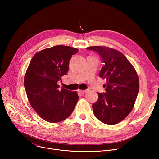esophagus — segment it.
<instances>
[{"label":"esophagus","instance_id":"obj_1","mask_svg":"<svg viewBox=\"0 0 159 159\" xmlns=\"http://www.w3.org/2000/svg\"><path fill=\"white\" fill-rule=\"evenodd\" d=\"M79 91L80 93H82V94H85V93H87V90H80V89H79Z\"/></svg>","mask_w":159,"mask_h":159}]
</instances>
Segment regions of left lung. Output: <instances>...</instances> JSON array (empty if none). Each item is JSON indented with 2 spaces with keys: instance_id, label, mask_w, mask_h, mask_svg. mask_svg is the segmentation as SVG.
I'll use <instances>...</instances> for the list:
<instances>
[{
  "instance_id": "8db88e82",
  "label": "left lung",
  "mask_w": 159,
  "mask_h": 159,
  "mask_svg": "<svg viewBox=\"0 0 159 159\" xmlns=\"http://www.w3.org/2000/svg\"><path fill=\"white\" fill-rule=\"evenodd\" d=\"M97 52L104 66L100 77L106 80V93H98L97 101L92 105L96 118L113 125L123 120L134 106L139 90V79L134 67L121 52L104 46L86 48Z\"/></svg>"
}]
</instances>
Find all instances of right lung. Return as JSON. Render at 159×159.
<instances>
[{
    "mask_svg": "<svg viewBox=\"0 0 159 159\" xmlns=\"http://www.w3.org/2000/svg\"><path fill=\"white\" fill-rule=\"evenodd\" d=\"M79 49L57 45L36 53L25 74L24 84L29 102L44 120L61 122L71 114L79 100L77 91L59 88L73 55Z\"/></svg>",
    "mask_w": 159,
    "mask_h": 159,
    "instance_id": "add662e5",
    "label": "right lung"
}]
</instances>
